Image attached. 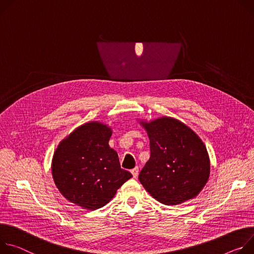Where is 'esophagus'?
<instances>
[{"mask_svg": "<svg viewBox=\"0 0 254 254\" xmlns=\"http://www.w3.org/2000/svg\"><path fill=\"white\" fill-rule=\"evenodd\" d=\"M131 174H132L133 178H134V179H136V178L138 177V174H139L138 167H135V168H133V170H131Z\"/></svg>", "mask_w": 254, "mask_h": 254, "instance_id": "obj_1", "label": "esophagus"}]
</instances>
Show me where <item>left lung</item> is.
<instances>
[{"label":"left lung","instance_id":"left-lung-1","mask_svg":"<svg viewBox=\"0 0 254 254\" xmlns=\"http://www.w3.org/2000/svg\"><path fill=\"white\" fill-rule=\"evenodd\" d=\"M139 123L150 144V158L138 177L144 189L167 206L195 198L210 176V158L202 139L172 117Z\"/></svg>","mask_w":254,"mask_h":254}]
</instances>
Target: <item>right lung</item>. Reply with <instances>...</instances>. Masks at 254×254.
I'll return each mask as SVG.
<instances>
[{
	"label": "right lung",
	"mask_w": 254,
	"mask_h": 254,
	"mask_svg": "<svg viewBox=\"0 0 254 254\" xmlns=\"http://www.w3.org/2000/svg\"><path fill=\"white\" fill-rule=\"evenodd\" d=\"M110 126L91 121L74 129L55 149L54 184L70 203L86 210L107 205L132 175L121 168L118 153L109 146Z\"/></svg>",
	"instance_id": "obj_1"
}]
</instances>
